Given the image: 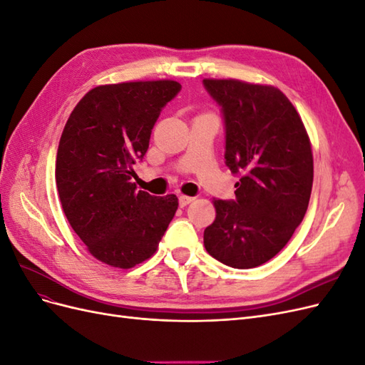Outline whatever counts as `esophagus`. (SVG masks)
<instances>
[{"mask_svg":"<svg viewBox=\"0 0 365 365\" xmlns=\"http://www.w3.org/2000/svg\"><path fill=\"white\" fill-rule=\"evenodd\" d=\"M195 201V197H192V196H185V195H181L180 196V207H185V205H189L190 202H193Z\"/></svg>","mask_w":365,"mask_h":365,"instance_id":"34e87169","label":"esophagus"}]
</instances>
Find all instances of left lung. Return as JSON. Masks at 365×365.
I'll return each instance as SVG.
<instances>
[{"instance_id": "1", "label": "left lung", "mask_w": 365, "mask_h": 365, "mask_svg": "<svg viewBox=\"0 0 365 365\" xmlns=\"http://www.w3.org/2000/svg\"><path fill=\"white\" fill-rule=\"evenodd\" d=\"M204 86L222 106L225 163L242 175L236 201L212 200L216 217L204 231V245L231 268H256L283 250L306 215L311 140L279 88L237 79H204Z\"/></svg>"}]
</instances>
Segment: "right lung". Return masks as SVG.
Here are the masks:
<instances>
[{"mask_svg": "<svg viewBox=\"0 0 365 365\" xmlns=\"http://www.w3.org/2000/svg\"><path fill=\"white\" fill-rule=\"evenodd\" d=\"M170 79L98 85L62 130L56 187L74 233L93 257L129 269L158 250L178 208L175 195L137 190L134 165L149 148L161 108L178 94Z\"/></svg>", "mask_w": 365, "mask_h": 365, "instance_id": "obj_1", "label": "right lung"}]
</instances>
